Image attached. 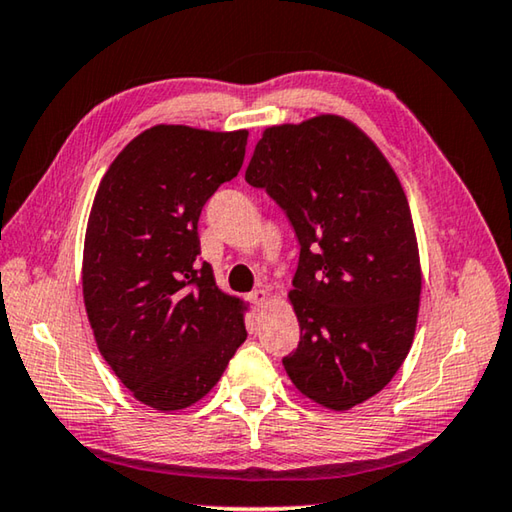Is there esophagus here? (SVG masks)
Instances as JSON below:
<instances>
[{
  "mask_svg": "<svg viewBox=\"0 0 512 512\" xmlns=\"http://www.w3.org/2000/svg\"><path fill=\"white\" fill-rule=\"evenodd\" d=\"M268 300H271V293H268L266 289H257L250 293V302H253L255 309H264L268 305Z\"/></svg>",
  "mask_w": 512,
  "mask_h": 512,
  "instance_id": "1",
  "label": "esophagus"
}]
</instances>
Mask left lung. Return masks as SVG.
Masks as SVG:
<instances>
[{
    "label": "left lung",
    "instance_id": "obj_1",
    "mask_svg": "<svg viewBox=\"0 0 512 512\" xmlns=\"http://www.w3.org/2000/svg\"><path fill=\"white\" fill-rule=\"evenodd\" d=\"M246 183L287 212L300 244L289 379L329 411L370 400L411 350L422 293L411 207L391 162L354 121L316 115L264 128Z\"/></svg>",
    "mask_w": 512,
    "mask_h": 512
}]
</instances>
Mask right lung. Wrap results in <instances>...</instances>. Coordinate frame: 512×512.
Wrapping results in <instances>:
<instances>
[{
  "mask_svg": "<svg viewBox=\"0 0 512 512\" xmlns=\"http://www.w3.org/2000/svg\"><path fill=\"white\" fill-rule=\"evenodd\" d=\"M248 131L158 124L101 178L83 244V300L101 357L137 402L183 411L246 341L248 302L198 262V216L232 180Z\"/></svg>",
  "mask_w": 512,
  "mask_h": 512,
  "instance_id": "obj_1",
  "label": "right lung"
}]
</instances>
